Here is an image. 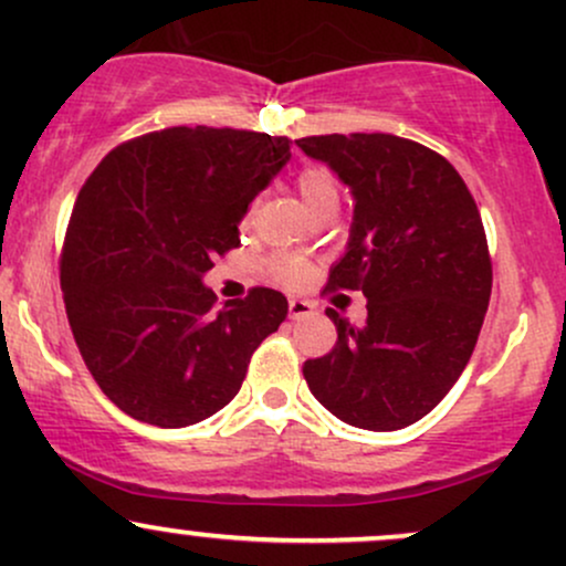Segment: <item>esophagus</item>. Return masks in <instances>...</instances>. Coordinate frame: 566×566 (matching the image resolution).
<instances>
[{
	"instance_id": "34e87169",
	"label": "esophagus",
	"mask_w": 566,
	"mask_h": 566,
	"mask_svg": "<svg viewBox=\"0 0 566 566\" xmlns=\"http://www.w3.org/2000/svg\"><path fill=\"white\" fill-rule=\"evenodd\" d=\"M316 311L314 303L303 301V297H290V319H305Z\"/></svg>"
}]
</instances>
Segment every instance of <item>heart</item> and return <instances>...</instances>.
Here are the masks:
<instances>
[{"label": "heart", "instance_id": "1", "mask_svg": "<svg viewBox=\"0 0 566 566\" xmlns=\"http://www.w3.org/2000/svg\"><path fill=\"white\" fill-rule=\"evenodd\" d=\"M297 191H301L305 207H308L311 212H316L319 207L329 205V201H337L335 178L333 172L324 170V167H303V170L297 172ZM274 269L276 274L290 284L303 282L305 274H308V269H305L301 258H279Z\"/></svg>", "mask_w": 566, "mask_h": 566}]
</instances>
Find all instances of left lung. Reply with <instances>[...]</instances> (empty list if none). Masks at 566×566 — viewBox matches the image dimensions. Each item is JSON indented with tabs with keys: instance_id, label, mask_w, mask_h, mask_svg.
I'll list each match as a JSON object with an SVG mask.
<instances>
[{
	"instance_id": "8db88e82",
	"label": "left lung",
	"mask_w": 566,
	"mask_h": 566,
	"mask_svg": "<svg viewBox=\"0 0 566 566\" xmlns=\"http://www.w3.org/2000/svg\"><path fill=\"white\" fill-rule=\"evenodd\" d=\"M354 197L346 255L329 290H361L367 322L327 316L337 343L303 365L311 394L343 423L396 431L418 423L469 365L492 292L479 207L458 170L386 133L295 140Z\"/></svg>"
}]
</instances>
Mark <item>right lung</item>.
<instances>
[{
  "label": "right lung",
  "mask_w": 566,
  "mask_h": 566,
  "mask_svg": "<svg viewBox=\"0 0 566 566\" xmlns=\"http://www.w3.org/2000/svg\"><path fill=\"white\" fill-rule=\"evenodd\" d=\"M287 161V138L170 127L116 146L82 186L63 242V303L84 365L129 418L207 420L287 319L276 290L216 308L205 287L212 261L239 247L250 201Z\"/></svg>",
  "instance_id": "1"
}]
</instances>
